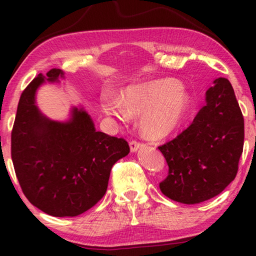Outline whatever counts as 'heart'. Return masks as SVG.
Masks as SVG:
<instances>
[{"label":"heart","mask_w":256,"mask_h":256,"mask_svg":"<svg viewBox=\"0 0 256 256\" xmlns=\"http://www.w3.org/2000/svg\"><path fill=\"white\" fill-rule=\"evenodd\" d=\"M164 110H167V105H164V102H154L151 104V105L146 108V112L144 114V122L146 125H154L156 120H158V118H160L162 116ZM168 120V118L167 115H164L162 118V128L164 130V128H166V123Z\"/></svg>","instance_id":"heart-1"}]
</instances>
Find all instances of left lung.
Returning a JSON list of instances; mask_svg holds the SVG:
<instances>
[{
  "mask_svg": "<svg viewBox=\"0 0 256 256\" xmlns=\"http://www.w3.org/2000/svg\"><path fill=\"white\" fill-rule=\"evenodd\" d=\"M63 79L58 68L40 73L21 94L11 157L32 206L50 216H76L102 198L112 164L128 156L130 148L124 138L97 131L81 106H72L66 120L47 118L37 105V90Z\"/></svg>",
  "mask_w": 256,
  "mask_h": 256,
  "instance_id": "obj_1",
  "label": "left lung"
}]
</instances>
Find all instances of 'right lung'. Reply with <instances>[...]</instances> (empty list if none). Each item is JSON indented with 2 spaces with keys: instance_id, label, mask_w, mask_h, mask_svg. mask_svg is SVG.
I'll list each match as a JSON object with an SVG mask.
<instances>
[{
  "instance_id": "1",
  "label": "right lung",
  "mask_w": 256,
  "mask_h": 256,
  "mask_svg": "<svg viewBox=\"0 0 256 256\" xmlns=\"http://www.w3.org/2000/svg\"><path fill=\"white\" fill-rule=\"evenodd\" d=\"M244 144V120L234 89L218 78L192 124L159 146L170 172L160 190L172 200L196 204L214 198L236 177Z\"/></svg>"
}]
</instances>
